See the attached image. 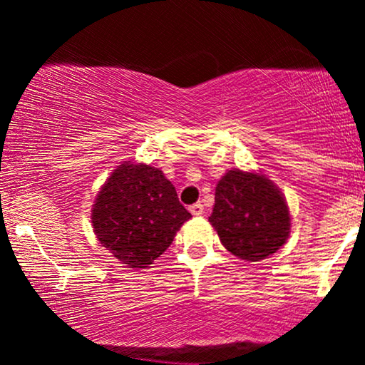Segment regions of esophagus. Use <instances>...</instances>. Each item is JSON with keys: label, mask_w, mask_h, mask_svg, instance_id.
<instances>
[{"label": "esophagus", "mask_w": 365, "mask_h": 365, "mask_svg": "<svg viewBox=\"0 0 365 365\" xmlns=\"http://www.w3.org/2000/svg\"><path fill=\"white\" fill-rule=\"evenodd\" d=\"M189 211H191L192 216H201V214L204 212V206L201 202H196V204H192V206H189Z\"/></svg>", "instance_id": "1"}]
</instances>
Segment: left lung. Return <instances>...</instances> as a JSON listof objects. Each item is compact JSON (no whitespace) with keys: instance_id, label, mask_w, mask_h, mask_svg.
Returning <instances> with one entry per match:
<instances>
[{"instance_id":"left-lung-1","label":"left lung","mask_w":365,"mask_h":365,"mask_svg":"<svg viewBox=\"0 0 365 365\" xmlns=\"http://www.w3.org/2000/svg\"><path fill=\"white\" fill-rule=\"evenodd\" d=\"M209 222L222 246L244 261L271 256L286 242L291 229L287 204L264 176L229 171L216 187Z\"/></svg>"}]
</instances>
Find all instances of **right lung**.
Listing matches in <instances>:
<instances>
[{
	"mask_svg": "<svg viewBox=\"0 0 365 365\" xmlns=\"http://www.w3.org/2000/svg\"><path fill=\"white\" fill-rule=\"evenodd\" d=\"M191 214L164 174L148 164H123L93 207L94 232L129 267H148L171 246Z\"/></svg>",
	"mask_w": 365,
	"mask_h": 365,
	"instance_id": "1",
	"label": "right lung"
}]
</instances>
